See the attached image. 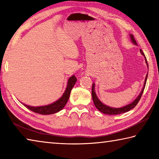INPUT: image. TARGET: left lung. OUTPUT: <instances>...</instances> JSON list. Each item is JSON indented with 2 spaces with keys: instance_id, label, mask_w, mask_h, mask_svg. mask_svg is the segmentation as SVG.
<instances>
[{
  "instance_id": "obj_1",
  "label": "left lung",
  "mask_w": 159,
  "mask_h": 159,
  "mask_svg": "<svg viewBox=\"0 0 159 159\" xmlns=\"http://www.w3.org/2000/svg\"><path fill=\"white\" fill-rule=\"evenodd\" d=\"M130 38L132 43H134L135 45H138V44H137V42L135 40H134L133 35L130 34ZM139 50H140V53L144 56L145 61H146V64H147V66L148 67V69H149V65H148L147 58H146V57H145L144 52H142V50L141 49ZM147 76H148V74H147L146 77H145L144 85H143V87H142V89L141 90V92L139 93V95L137 97V98L134 99V100L133 102H132L131 103L128 104L125 106H123L122 107H120V108H114V107H111L109 106L105 105V104L102 103V102L99 100V98H98V96H97V95H96L95 89V84L93 83V86H92V97H93V100L94 102V104H95V107L99 110V111L103 113V114H108V115H118V114H123V113H125V112H128V111H130V109H133L134 107H135L137 104H138V103L139 101V99H140V98H141L142 93H143V91L144 90L145 85H146V82L147 80Z\"/></svg>"
}]
</instances>
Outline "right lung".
I'll return each mask as SVG.
<instances>
[{
  "label": "right lung",
  "mask_w": 159,
  "mask_h": 159,
  "mask_svg": "<svg viewBox=\"0 0 159 159\" xmlns=\"http://www.w3.org/2000/svg\"><path fill=\"white\" fill-rule=\"evenodd\" d=\"M77 80V79L75 76H71L69 78L68 81H67L66 88L65 91L63 93L62 96L57 99V101L52 102L48 105L44 106H39V107H32L29 105H26L25 104H23L26 108L29 109L31 111H34L35 113H38V114H41L43 115H48V114H52L57 113L62 109L64 106L66 105L67 102L69 100L70 93H71V89L75 85Z\"/></svg>",
  "instance_id": "add662e5"
}]
</instances>
